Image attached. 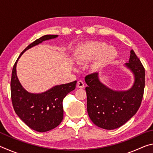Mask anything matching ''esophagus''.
Segmentation results:
<instances>
[{
    "mask_svg": "<svg viewBox=\"0 0 153 153\" xmlns=\"http://www.w3.org/2000/svg\"><path fill=\"white\" fill-rule=\"evenodd\" d=\"M77 87L79 88H84V84L82 80H78L77 82Z\"/></svg>",
    "mask_w": 153,
    "mask_h": 153,
    "instance_id": "1",
    "label": "esophagus"
}]
</instances>
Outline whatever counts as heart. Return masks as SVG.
I'll use <instances>...</instances> for the list:
<instances>
[{
  "label": "heart",
  "instance_id": "heart-1",
  "mask_svg": "<svg viewBox=\"0 0 153 153\" xmlns=\"http://www.w3.org/2000/svg\"><path fill=\"white\" fill-rule=\"evenodd\" d=\"M117 56V51L113 47H108L105 42H88L82 45L77 49L76 53L77 61L79 63L91 61L96 59L93 68L98 69L105 65L111 63Z\"/></svg>",
  "mask_w": 153,
  "mask_h": 153
}]
</instances>
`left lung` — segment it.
Instances as JSON below:
<instances>
[{
  "instance_id": "1",
  "label": "left lung",
  "mask_w": 153,
  "mask_h": 153,
  "mask_svg": "<svg viewBox=\"0 0 153 153\" xmlns=\"http://www.w3.org/2000/svg\"><path fill=\"white\" fill-rule=\"evenodd\" d=\"M126 65L135 77L132 88L128 91L117 92L108 88L100 82L96 72L85 77L88 85L87 111L90 120L99 128H120L132 117L140 107L145 86V70L133 50Z\"/></svg>"
}]
</instances>
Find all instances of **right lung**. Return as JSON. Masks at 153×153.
Listing matches in <instances>:
<instances>
[{"mask_svg":"<svg viewBox=\"0 0 153 153\" xmlns=\"http://www.w3.org/2000/svg\"><path fill=\"white\" fill-rule=\"evenodd\" d=\"M57 36L45 35L33 41L22 52L12 70L11 94L15 112L29 128L39 132L53 129L61 123L63 119V98L76 88L77 81L56 86L41 94H32L27 92L21 85L16 74V65L18 59L27 49Z\"/></svg>","mask_w":153,"mask_h":153,"instance_id":"obj_1","label":"right lung"}]
</instances>
